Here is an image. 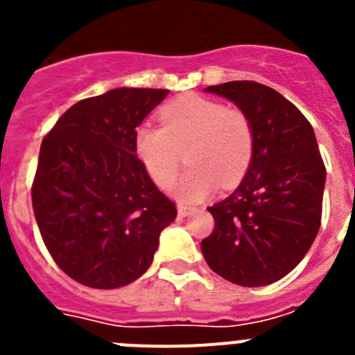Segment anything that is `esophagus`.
I'll use <instances>...</instances> for the list:
<instances>
[{
  "label": "esophagus",
  "instance_id": "34e87169",
  "mask_svg": "<svg viewBox=\"0 0 355 355\" xmlns=\"http://www.w3.org/2000/svg\"><path fill=\"white\" fill-rule=\"evenodd\" d=\"M193 209H196V208H192V206H184V205L178 206V213H180V216L190 215V213H192Z\"/></svg>",
  "mask_w": 355,
  "mask_h": 355
}]
</instances>
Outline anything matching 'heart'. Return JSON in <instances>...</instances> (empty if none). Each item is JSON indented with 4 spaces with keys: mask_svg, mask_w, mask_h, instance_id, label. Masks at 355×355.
<instances>
[{
    "mask_svg": "<svg viewBox=\"0 0 355 355\" xmlns=\"http://www.w3.org/2000/svg\"><path fill=\"white\" fill-rule=\"evenodd\" d=\"M162 126L142 124L135 131V150L158 187L180 171L183 153L190 165L174 192L188 202L205 199L216 183L236 184L252 158L254 133L241 110L209 97L187 94L159 112Z\"/></svg>",
    "mask_w": 355,
    "mask_h": 355,
    "instance_id": "obj_1",
    "label": "heart"
}]
</instances>
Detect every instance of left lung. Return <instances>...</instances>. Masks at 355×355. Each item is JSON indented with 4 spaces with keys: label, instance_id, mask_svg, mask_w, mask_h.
I'll use <instances>...</instances> for the list:
<instances>
[{
    "label": "left lung",
    "instance_id": "1",
    "mask_svg": "<svg viewBox=\"0 0 355 355\" xmlns=\"http://www.w3.org/2000/svg\"><path fill=\"white\" fill-rule=\"evenodd\" d=\"M249 117V171L227 199L209 206L215 227L200 250L215 274L240 286H266L290 274L322 222L325 165L315 131L277 90L256 81L211 85Z\"/></svg>",
    "mask_w": 355,
    "mask_h": 355
}]
</instances>
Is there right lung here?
<instances>
[{
	"instance_id": "right-lung-1",
	"label": "right lung",
	"mask_w": 355,
	"mask_h": 355,
	"mask_svg": "<svg viewBox=\"0 0 355 355\" xmlns=\"http://www.w3.org/2000/svg\"><path fill=\"white\" fill-rule=\"evenodd\" d=\"M167 89H114L72 105L42 140L31 202L51 258L83 286L112 290L147 270L175 205L135 150Z\"/></svg>"
}]
</instances>
